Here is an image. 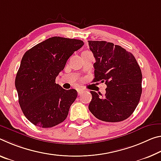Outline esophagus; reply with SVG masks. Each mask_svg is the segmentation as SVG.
<instances>
[{
  "mask_svg": "<svg viewBox=\"0 0 161 161\" xmlns=\"http://www.w3.org/2000/svg\"><path fill=\"white\" fill-rule=\"evenodd\" d=\"M83 92L82 89H81V88H78V89H77V92H78L79 95H80V94H81V92Z\"/></svg>",
  "mask_w": 161,
  "mask_h": 161,
  "instance_id": "34e87169",
  "label": "esophagus"
}]
</instances>
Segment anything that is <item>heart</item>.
<instances>
[{
  "instance_id": "heart-1",
  "label": "heart",
  "mask_w": 161,
  "mask_h": 161,
  "mask_svg": "<svg viewBox=\"0 0 161 161\" xmlns=\"http://www.w3.org/2000/svg\"><path fill=\"white\" fill-rule=\"evenodd\" d=\"M86 52V53H89L90 52H87V51H86V52Z\"/></svg>"
}]
</instances>
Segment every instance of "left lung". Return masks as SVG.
Listing matches in <instances>:
<instances>
[{"instance_id": "left-lung-1", "label": "left lung", "mask_w": 161, "mask_h": 161, "mask_svg": "<svg viewBox=\"0 0 161 161\" xmlns=\"http://www.w3.org/2000/svg\"><path fill=\"white\" fill-rule=\"evenodd\" d=\"M96 62L93 82L105 81L104 96L91 91L89 109L104 122L125 120L133 113L142 94V72L136 58L120 46L88 41Z\"/></svg>"}]
</instances>
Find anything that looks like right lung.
<instances>
[{"label":"right lung","instance_id":"right-lung-1","mask_svg":"<svg viewBox=\"0 0 161 161\" xmlns=\"http://www.w3.org/2000/svg\"><path fill=\"white\" fill-rule=\"evenodd\" d=\"M83 45L81 40L53 36L24 53L15 86L23 113L34 125L52 127L67 118L77 92L64 90L55 80L68 58Z\"/></svg>","mask_w":161,"mask_h":161}]
</instances>
